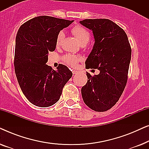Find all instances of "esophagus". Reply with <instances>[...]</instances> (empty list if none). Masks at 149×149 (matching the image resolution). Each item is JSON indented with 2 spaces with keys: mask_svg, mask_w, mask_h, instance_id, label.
I'll return each instance as SVG.
<instances>
[{
  "mask_svg": "<svg viewBox=\"0 0 149 149\" xmlns=\"http://www.w3.org/2000/svg\"><path fill=\"white\" fill-rule=\"evenodd\" d=\"M72 74H77V70H72Z\"/></svg>",
  "mask_w": 149,
  "mask_h": 149,
  "instance_id": "1",
  "label": "esophagus"
}]
</instances>
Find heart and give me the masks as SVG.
I'll return each instance as SVG.
<instances>
[{"label":"heart","instance_id":"1","mask_svg":"<svg viewBox=\"0 0 149 149\" xmlns=\"http://www.w3.org/2000/svg\"><path fill=\"white\" fill-rule=\"evenodd\" d=\"M71 32L78 39L79 42L82 45H85L87 42L89 41L91 38V34L86 28L83 27V26L77 25L72 28ZM64 33L62 31L59 32L56 38V46L60 47L62 44L63 40L64 38ZM63 60L64 62L69 66H76L77 64L82 60V58L81 56H76V55L72 54H66L63 57Z\"/></svg>","mask_w":149,"mask_h":149}]
</instances>
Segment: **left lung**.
I'll list each match as a JSON object with an SVG mask.
<instances>
[{
  "instance_id": "left-lung-1",
  "label": "left lung",
  "mask_w": 149,
  "mask_h": 149,
  "mask_svg": "<svg viewBox=\"0 0 149 149\" xmlns=\"http://www.w3.org/2000/svg\"><path fill=\"white\" fill-rule=\"evenodd\" d=\"M80 23L92 30L93 49L85 61V68L100 73L87 72V82L81 89L83 101L96 112L111 109L117 102L128 78L132 49L125 31L108 19H86Z\"/></svg>"
}]
</instances>
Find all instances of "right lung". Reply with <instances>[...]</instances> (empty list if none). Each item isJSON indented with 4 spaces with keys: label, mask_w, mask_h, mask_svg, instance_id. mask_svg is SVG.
<instances>
[{
    "label": "right lung",
    "mask_w": 149,
    "mask_h": 149,
    "mask_svg": "<svg viewBox=\"0 0 149 149\" xmlns=\"http://www.w3.org/2000/svg\"><path fill=\"white\" fill-rule=\"evenodd\" d=\"M73 22L38 16L25 22L18 30L14 57L16 77L24 95L36 107L56 104L72 76L64 65L59 64L56 71L46 63L49 52L56 49L58 33Z\"/></svg>",
    "instance_id": "add662e5"
}]
</instances>
